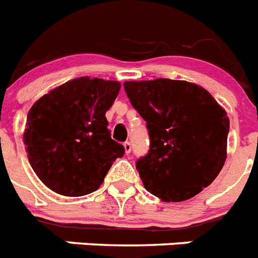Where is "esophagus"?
I'll list each match as a JSON object with an SVG mask.
<instances>
[{"mask_svg": "<svg viewBox=\"0 0 258 258\" xmlns=\"http://www.w3.org/2000/svg\"><path fill=\"white\" fill-rule=\"evenodd\" d=\"M124 149H125V153L126 154H131V151H132V144L131 142H124Z\"/></svg>", "mask_w": 258, "mask_h": 258, "instance_id": "esophagus-1", "label": "esophagus"}]
</instances>
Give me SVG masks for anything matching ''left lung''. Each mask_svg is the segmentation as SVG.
Returning a JSON list of instances; mask_svg holds the SVG:
<instances>
[{"mask_svg": "<svg viewBox=\"0 0 258 258\" xmlns=\"http://www.w3.org/2000/svg\"><path fill=\"white\" fill-rule=\"evenodd\" d=\"M146 121L149 153L136 167L145 188L166 202L195 197L214 181L226 160L230 120L208 91L173 79L125 82Z\"/></svg>", "mask_w": 258, "mask_h": 258, "instance_id": "obj_1", "label": "left lung"}]
</instances>
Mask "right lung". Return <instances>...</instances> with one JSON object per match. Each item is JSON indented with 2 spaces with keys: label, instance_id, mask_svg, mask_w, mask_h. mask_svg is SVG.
Returning <instances> with one entry per match:
<instances>
[{
  "label": "right lung",
  "instance_id": "obj_1",
  "mask_svg": "<svg viewBox=\"0 0 258 258\" xmlns=\"http://www.w3.org/2000/svg\"><path fill=\"white\" fill-rule=\"evenodd\" d=\"M120 83L82 77L32 105L24 131L28 162L49 189L68 197L95 192L124 146L111 138L105 112Z\"/></svg>",
  "mask_w": 258,
  "mask_h": 258
}]
</instances>
